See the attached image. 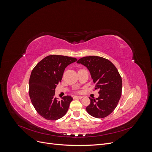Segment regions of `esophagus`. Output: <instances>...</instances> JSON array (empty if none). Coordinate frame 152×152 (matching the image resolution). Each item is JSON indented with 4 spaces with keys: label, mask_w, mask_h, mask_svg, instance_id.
Returning <instances> with one entry per match:
<instances>
[{
    "label": "esophagus",
    "mask_w": 152,
    "mask_h": 152,
    "mask_svg": "<svg viewBox=\"0 0 152 152\" xmlns=\"http://www.w3.org/2000/svg\"><path fill=\"white\" fill-rule=\"evenodd\" d=\"M83 98V96H73V98L74 99H82Z\"/></svg>",
    "instance_id": "34e87169"
}]
</instances>
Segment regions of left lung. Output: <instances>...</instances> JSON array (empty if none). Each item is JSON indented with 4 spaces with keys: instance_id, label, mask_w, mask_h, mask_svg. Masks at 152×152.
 <instances>
[{
    "instance_id": "left-lung-1",
    "label": "left lung",
    "mask_w": 152,
    "mask_h": 152,
    "mask_svg": "<svg viewBox=\"0 0 152 152\" xmlns=\"http://www.w3.org/2000/svg\"><path fill=\"white\" fill-rule=\"evenodd\" d=\"M80 63L88 69L92 79L99 90L98 98H91L86 110L91 116L104 118L113 112L120 100L122 81L117 68L108 59L96 56H86L79 59Z\"/></svg>"
}]
</instances>
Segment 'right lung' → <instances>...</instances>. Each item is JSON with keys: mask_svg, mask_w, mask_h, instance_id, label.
<instances>
[{"mask_svg": "<svg viewBox=\"0 0 152 152\" xmlns=\"http://www.w3.org/2000/svg\"><path fill=\"white\" fill-rule=\"evenodd\" d=\"M77 61L75 58L49 55L31 71L29 80L31 102L37 113L47 120L56 121L66 113L73 98L66 96L58 101L54 97L55 88L61 82L65 68Z\"/></svg>", "mask_w": 152, "mask_h": 152, "instance_id": "1", "label": "right lung"}]
</instances>
